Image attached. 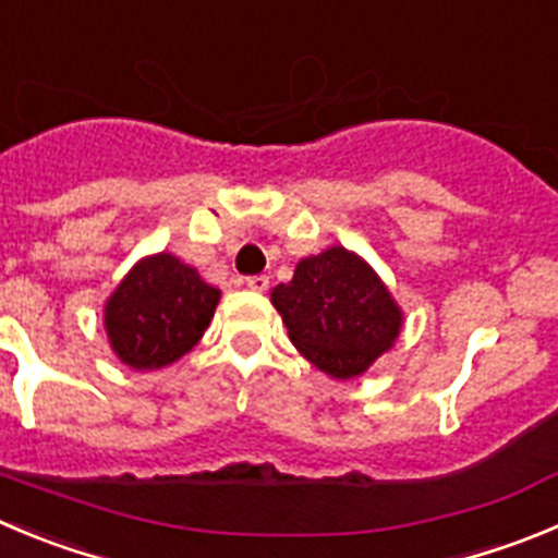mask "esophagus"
Wrapping results in <instances>:
<instances>
[{
  "mask_svg": "<svg viewBox=\"0 0 558 558\" xmlns=\"http://www.w3.org/2000/svg\"><path fill=\"white\" fill-rule=\"evenodd\" d=\"M244 283H247V289H253V291H267L269 278H267V275H250Z\"/></svg>",
  "mask_w": 558,
  "mask_h": 558,
  "instance_id": "34e87169",
  "label": "esophagus"
}]
</instances>
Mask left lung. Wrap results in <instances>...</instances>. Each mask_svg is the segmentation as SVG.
I'll list each match as a JSON object with an SVG mask.
<instances>
[{"instance_id":"8db88e82","label":"left lung","mask_w":558,"mask_h":558,"mask_svg":"<svg viewBox=\"0 0 558 558\" xmlns=\"http://www.w3.org/2000/svg\"><path fill=\"white\" fill-rule=\"evenodd\" d=\"M289 338L336 379L366 372L402 327V314L363 258L330 247L296 264L291 283L272 291Z\"/></svg>"}]
</instances>
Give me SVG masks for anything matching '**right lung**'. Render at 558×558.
<instances>
[{
	"instance_id": "right-lung-1",
	"label": "right lung",
	"mask_w": 558,
	"mask_h": 558,
	"mask_svg": "<svg viewBox=\"0 0 558 558\" xmlns=\"http://www.w3.org/2000/svg\"><path fill=\"white\" fill-rule=\"evenodd\" d=\"M220 291L175 255L159 253L126 275L104 311L112 350L140 372L179 361L201 341Z\"/></svg>"
}]
</instances>
